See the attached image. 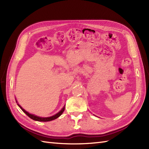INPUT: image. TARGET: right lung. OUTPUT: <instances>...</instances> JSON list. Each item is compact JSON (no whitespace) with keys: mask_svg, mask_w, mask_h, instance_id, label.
I'll return each instance as SVG.
<instances>
[{"mask_svg":"<svg viewBox=\"0 0 149 149\" xmlns=\"http://www.w3.org/2000/svg\"><path fill=\"white\" fill-rule=\"evenodd\" d=\"M16 102H17V101L16 100ZM18 106H19L20 107V109L23 111L24 112H25V113L30 118H31V119H33L34 120H37V121H42V122H48V121H51V120H55L56 119V118H58V117H60L62 114L63 112V111H65V107L64 106L63 107V109L59 112H58L57 114H56L55 115H54L53 116H51V117H48V118H41V117H38V116H37L35 115H33V114H30L29 112H28L27 111H26L25 109H24L23 108H22L19 104H17Z\"/></svg>","mask_w":149,"mask_h":149,"instance_id":"right-lung-1","label":"right lung"}]
</instances>
